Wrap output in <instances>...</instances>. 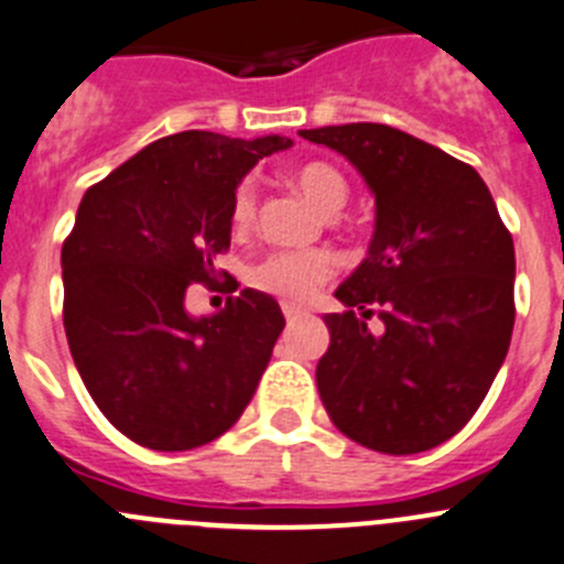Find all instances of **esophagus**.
Returning <instances> with one entry per match:
<instances>
[{
  "label": "esophagus",
  "mask_w": 564,
  "mask_h": 564,
  "mask_svg": "<svg viewBox=\"0 0 564 564\" xmlns=\"http://www.w3.org/2000/svg\"><path fill=\"white\" fill-rule=\"evenodd\" d=\"M305 311L303 308H297V305H292V303H283V316H286V322H297L300 316H303Z\"/></svg>",
  "instance_id": "34e87169"
}]
</instances>
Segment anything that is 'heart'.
Masks as SVG:
<instances>
[{"label":"heart","instance_id":"1","mask_svg":"<svg viewBox=\"0 0 564 564\" xmlns=\"http://www.w3.org/2000/svg\"><path fill=\"white\" fill-rule=\"evenodd\" d=\"M297 193L322 215H336L347 204L349 187L341 173L325 162H308L292 176ZM234 226L248 228L256 217V187L253 182H245L234 198ZM336 272V259L327 250H300V253H272L250 272V283L256 289L286 303H303L316 286L327 281Z\"/></svg>","mask_w":564,"mask_h":564}]
</instances>
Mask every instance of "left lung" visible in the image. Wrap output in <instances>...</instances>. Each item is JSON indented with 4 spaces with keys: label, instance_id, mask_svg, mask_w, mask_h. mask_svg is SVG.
I'll list each match as a JSON object with an SVG mask.
<instances>
[{
    "label": "left lung",
    "instance_id": "left-lung-1",
    "mask_svg": "<svg viewBox=\"0 0 564 564\" xmlns=\"http://www.w3.org/2000/svg\"><path fill=\"white\" fill-rule=\"evenodd\" d=\"M375 195L369 253L325 314L316 388L347 438L415 455L460 433L507 358L516 248L488 184L466 162L386 123L303 129ZM383 322L371 334L368 319Z\"/></svg>",
    "mask_w": 564,
    "mask_h": 564
}]
</instances>
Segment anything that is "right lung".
<instances>
[{
  "mask_svg": "<svg viewBox=\"0 0 564 564\" xmlns=\"http://www.w3.org/2000/svg\"><path fill=\"white\" fill-rule=\"evenodd\" d=\"M286 149L281 134L178 131L82 198L59 256L65 336L93 402L134 444L204 446L253 399L286 325L281 305L242 289L226 308L195 316L187 292L217 278L242 178Z\"/></svg>",
  "mask_w": 564,
  "mask_h": 564,
  "instance_id": "right-lung-1",
  "label": "right lung"
}]
</instances>
